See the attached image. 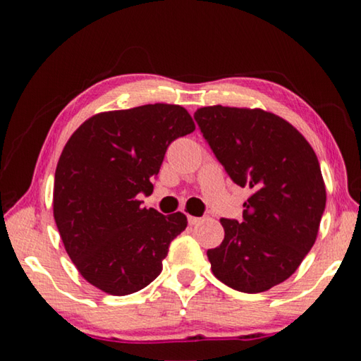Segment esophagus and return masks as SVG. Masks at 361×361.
Listing matches in <instances>:
<instances>
[{"instance_id": "esophagus-1", "label": "esophagus", "mask_w": 361, "mask_h": 361, "mask_svg": "<svg viewBox=\"0 0 361 361\" xmlns=\"http://www.w3.org/2000/svg\"><path fill=\"white\" fill-rule=\"evenodd\" d=\"M200 221H202V218H197V216H188V223L191 224V226L199 224Z\"/></svg>"}]
</instances>
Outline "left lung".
<instances>
[{"label": "left lung", "instance_id": "obj_1", "mask_svg": "<svg viewBox=\"0 0 361 361\" xmlns=\"http://www.w3.org/2000/svg\"><path fill=\"white\" fill-rule=\"evenodd\" d=\"M231 180L252 189L243 219L221 218L224 240L207 252L218 280L242 293L285 282L314 247L326 191L319 159L290 122L262 109L194 113Z\"/></svg>", "mask_w": 361, "mask_h": 361}]
</instances>
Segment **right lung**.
Returning a JSON list of instances; mask_svg holds the SVG:
<instances>
[{"label": "right lung", "instance_id": "add662e5", "mask_svg": "<svg viewBox=\"0 0 361 361\" xmlns=\"http://www.w3.org/2000/svg\"><path fill=\"white\" fill-rule=\"evenodd\" d=\"M194 129L183 106L154 103L95 114L66 142L54 181V218L89 283L126 296L161 274L188 219L142 207L138 194L152 192L169 145Z\"/></svg>", "mask_w": 361, "mask_h": 361}]
</instances>
